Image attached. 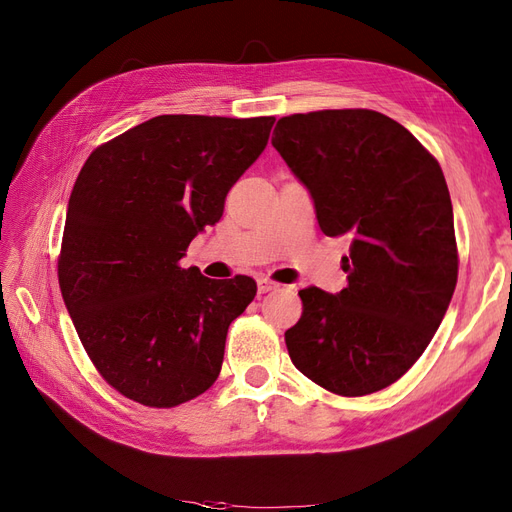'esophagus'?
Wrapping results in <instances>:
<instances>
[{
	"mask_svg": "<svg viewBox=\"0 0 512 512\" xmlns=\"http://www.w3.org/2000/svg\"><path fill=\"white\" fill-rule=\"evenodd\" d=\"M273 290H280V284L269 280V277H260V280H258V292L260 294H267V292H273Z\"/></svg>",
	"mask_w": 512,
	"mask_h": 512,
	"instance_id": "34e87169",
	"label": "esophagus"
}]
</instances>
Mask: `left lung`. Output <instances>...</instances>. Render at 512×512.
Here are the masks:
<instances>
[{
    "label": "left lung",
    "mask_w": 512,
    "mask_h": 512,
    "mask_svg": "<svg viewBox=\"0 0 512 512\" xmlns=\"http://www.w3.org/2000/svg\"><path fill=\"white\" fill-rule=\"evenodd\" d=\"M271 143L312 194L324 235L350 239L348 286L299 292L303 314L284 335L290 359L335 395L382 391L425 352L457 286L442 168L369 108L282 117Z\"/></svg>",
    "instance_id": "obj_1"
}]
</instances>
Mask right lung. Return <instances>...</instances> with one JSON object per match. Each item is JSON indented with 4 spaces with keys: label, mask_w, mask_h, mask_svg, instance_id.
I'll list each match as a JSON object with an SVG mask.
<instances>
[{
    "label": "right lung",
    "mask_w": 512,
    "mask_h": 512,
    "mask_svg": "<svg viewBox=\"0 0 512 512\" xmlns=\"http://www.w3.org/2000/svg\"><path fill=\"white\" fill-rule=\"evenodd\" d=\"M275 117L160 115L91 151L68 203L59 288L98 374L149 408L218 380L230 322L256 282H215L179 260L224 213Z\"/></svg>",
    "instance_id": "add662e5"
}]
</instances>
